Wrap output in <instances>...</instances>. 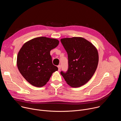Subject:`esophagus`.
Wrapping results in <instances>:
<instances>
[{"label": "esophagus", "mask_w": 121, "mask_h": 121, "mask_svg": "<svg viewBox=\"0 0 121 121\" xmlns=\"http://www.w3.org/2000/svg\"><path fill=\"white\" fill-rule=\"evenodd\" d=\"M58 71H60L61 69V65H58Z\"/></svg>", "instance_id": "1"}]
</instances>
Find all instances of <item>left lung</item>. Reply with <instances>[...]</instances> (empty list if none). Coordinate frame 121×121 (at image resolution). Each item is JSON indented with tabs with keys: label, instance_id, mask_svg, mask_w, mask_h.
<instances>
[{
	"label": "left lung",
	"instance_id": "obj_1",
	"mask_svg": "<svg viewBox=\"0 0 121 121\" xmlns=\"http://www.w3.org/2000/svg\"><path fill=\"white\" fill-rule=\"evenodd\" d=\"M61 42L68 55V68L61 72L66 83L73 88L87 83L93 76L98 66L99 55L96 47L80 37L65 38Z\"/></svg>",
	"mask_w": 121,
	"mask_h": 121
}]
</instances>
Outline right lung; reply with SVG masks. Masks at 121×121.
I'll return each mask as SVG.
<instances>
[{
    "mask_svg": "<svg viewBox=\"0 0 121 121\" xmlns=\"http://www.w3.org/2000/svg\"><path fill=\"white\" fill-rule=\"evenodd\" d=\"M59 43L56 39L40 37L27 42L21 48L17 56V66L31 85L43 87L52 74L58 70L57 67L52 63L50 51Z\"/></svg>",
    "mask_w": 121,
    "mask_h": 121,
    "instance_id": "right-lung-1",
    "label": "right lung"
}]
</instances>
